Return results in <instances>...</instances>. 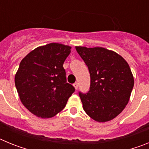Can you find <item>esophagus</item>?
Listing matches in <instances>:
<instances>
[{
	"mask_svg": "<svg viewBox=\"0 0 149 149\" xmlns=\"http://www.w3.org/2000/svg\"><path fill=\"white\" fill-rule=\"evenodd\" d=\"M73 86H74V87L75 88L76 90H77V89H78V84H77V83H74V84H73Z\"/></svg>",
	"mask_w": 149,
	"mask_h": 149,
	"instance_id": "34e87169",
	"label": "esophagus"
}]
</instances>
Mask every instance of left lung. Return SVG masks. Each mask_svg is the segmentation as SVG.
Returning <instances> with one entry per match:
<instances>
[{"label":"left lung","instance_id":"8db88e82","mask_svg":"<svg viewBox=\"0 0 149 149\" xmlns=\"http://www.w3.org/2000/svg\"><path fill=\"white\" fill-rule=\"evenodd\" d=\"M90 74V88L79 93L84 111L96 122H106L120 114L128 103L134 76L126 60L101 47L76 46Z\"/></svg>","mask_w":149,"mask_h":149}]
</instances>
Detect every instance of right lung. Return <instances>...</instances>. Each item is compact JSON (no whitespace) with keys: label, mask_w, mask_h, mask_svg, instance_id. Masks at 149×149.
I'll use <instances>...</instances> for the list:
<instances>
[{"label":"right lung","mask_w":149,"mask_h":149,"mask_svg":"<svg viewBox=\"0 0 149 149\" xmlns=\"http://www.w3.org/2000/svg\"><path fill=\"white\" fill-rule=\"evenodd\" d=\"M71 47L50 43L35 48L21 61L15 84L22 103L33 114L51 118L66 105L74 87L66 83L63 63Z\"/></svg>","instance_id":"add662e5"}]
</instances>
